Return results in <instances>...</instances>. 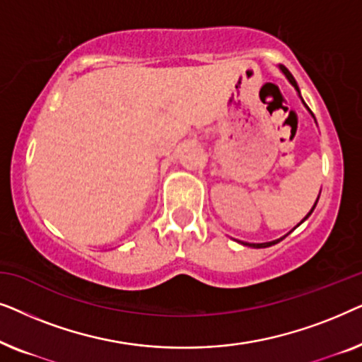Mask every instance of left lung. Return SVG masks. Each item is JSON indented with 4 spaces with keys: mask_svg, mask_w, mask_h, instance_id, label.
<instances>
[{
    "mask_svg": "<svg viewBox=\"0 0 362 362\" xmlns=\"http://www.w3.org/2000/svg\"><path fill=\"white\" fill-rule=\"evenodd\" d=\"M279 67H280V71L285 74V77H286V78H288V82L291 83V86H293V87H295V90H296V92H298V95H300V88H298V86H296V81H295V78H293V76H291V74H290V71H288V69H286L285 66H279ZM300 98H301V95H300ZM301 102H303V98H301ZM303 103H305V102H303ZM305 107H306V103H305ZM306 108H308V107H306ZM308 110H310V108H308ZM310 113H311V110H310ZM311 115H313V113H311ZM320 192H321V191H320ZM318 199H320V196H318V197H316V201H315V204H313V207H311V211L308 212V214H306V216H305V219H303V221H301V222H305V221H306V219H308V217L311 216V212H313V209H315V207H316V202H318ZM301 222H300V224H301ZM300 224H298V226H300ZM298 226H296V227H298ZM288 234H290V232H288ZM288 234H286V235H288ZM286 235H284V237H280V239H276V240H272V242H264V244H249V242H242V244H244V245H249V247H254V249H264V247H270V245H275V244H279V242H280V240H284Z\"/></svg>",
    "mask_w": 362,
    "mask_h": 362,
    "instance_id": "8db88e82",
    "label": "left lung"
}]
</instances>
